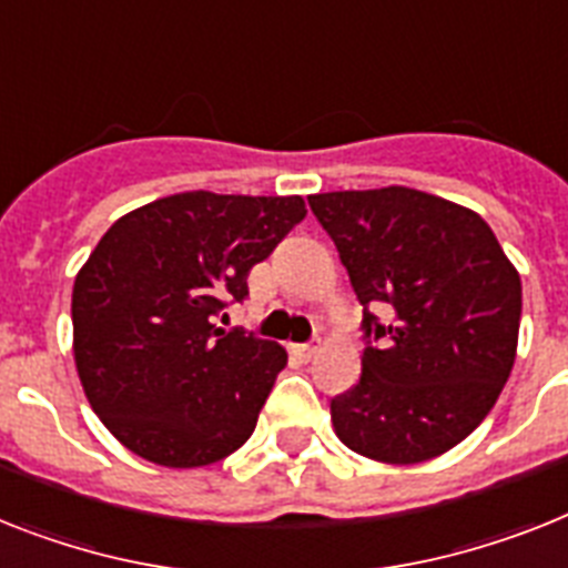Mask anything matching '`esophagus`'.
<instances>
[{
	"mask_svg": "<svg viewBox=\"0 0 568 568\" xmlns=\"http://www.w3.org/2000/svg\"><path fill=\"white\" fill-rule=\"evenodd\" d=\"M316 345H293V357H298L302 363H311L316 357Z\"/></svg>",
	"mask_w": 568,
	"mask_h": 568,
	"instance_id": "esophagus-1",
	"label": "esophagus"
}]
</instances>
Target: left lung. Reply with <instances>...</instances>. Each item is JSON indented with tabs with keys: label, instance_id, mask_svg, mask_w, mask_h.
Segmentation results:
<instances>
[{
	"label": "left lung",
	"instance_id": "1",
	"mask_svg": "<svg viewBox=\"0 0 568 568\" xmlns=\"http://www.w3.org/2000/svg\"><path fill=\"white\" fill-rule=\"evenodd\" d=\"M307 203L334 237L368 336L357 386L331 400L339 442L383 464L442 456L510 377L517 266L476 211L426 191H331Z\"/></svg>",
	"mask_w": 568,
	"mask_h": 568
}]
</instances>
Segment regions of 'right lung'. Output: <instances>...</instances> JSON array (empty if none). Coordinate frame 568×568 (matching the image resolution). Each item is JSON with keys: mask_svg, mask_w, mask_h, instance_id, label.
I'll return each mask as SVG.
<instances>
[{"mask_svg": "<svg viewBox=\"0 0 568 568\" xmlns=\"http://www.w3.org/2000/svg\"><path fill=\"white\" fill-rule=\"evenodd\" d=\"M304 214L302 196L185 191L106 229L74 278L72 348L89 406L130 453L189 470L250 442L287 351L214 316Z\"/></svg>", "mask_w": 568, "mask_h": 568, "instance_id": "right-lung-1", "label": "right lung"}]
</instances>
